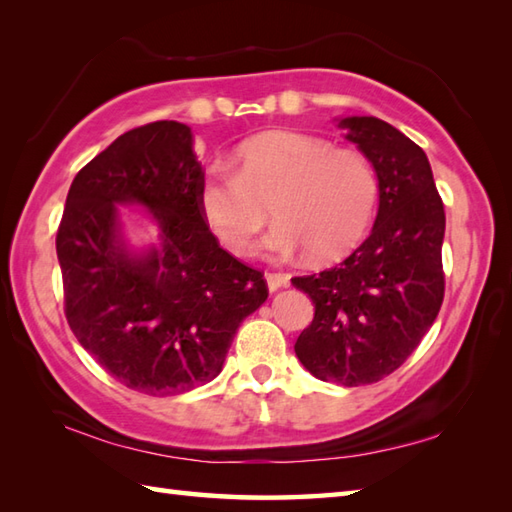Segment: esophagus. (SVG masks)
<instances>
[{
	"label": "esophagus",
	"mask_w": 512,
	"mask_h": 512,
	"mask_svg": "<svg viewBox=\"0 0 512 512\" xmlns=\"http://www.w3.org/2000/svg\"><path fill=\"white\" fill-rule=\"evenodd\" d=\"M266 284L270 292H277L279 288H288L290 286V275L284 273H266Z\"/></svg>",
	"instance_id": "34e87169"
}]
</instances>
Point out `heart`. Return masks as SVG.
Wrapping results in <instances>:
<instances>
[{
	"instance_id": "b5f03b06",
	"label": "heart",
	"mask_w": 512,
	"mask_h": 512,
	"mask_svg": "<svg viewBox=\"0 0 512 512\" xmlns=\"http://www.w3.org/2000/svg\"><path fill=\"white\" fill-rule=\"evenodd\" d=\"M378 204V178L361 151L334 149L310 134L262 132L235 149V171L206 169L198 211L231 253H248L273 213L266 248L279 257L308 250L317 264L336 262L363 242Z\"/></svg>"
}]
</instances>
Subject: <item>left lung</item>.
I'll list each match as a JSON object with an SVG mask.
<instances>
[{
  "label": "left lung",
  "mask_w": 512,
  "mask_h": 512,
  "mask_svg": "<svg viewBox=\"0 0 512 512\" xmlns=\"http://www.w3.org/2000/svg\"><path fill=\"white\" fill-rule=\"evenodd\" d=\"M336 123L372 162L378 213L372 233L345 262L292 279L314 303L295 352L314 378L358 387L405 363L438 317L444 206L429 158L411 138L376 116Z\"/></svg>",
  "instance_id": "8db88e82"
}]
</instances>
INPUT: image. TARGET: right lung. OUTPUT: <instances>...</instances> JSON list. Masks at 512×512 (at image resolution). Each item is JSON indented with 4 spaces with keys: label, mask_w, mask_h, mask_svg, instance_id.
<instances>
[{
    "label": "right lung",
    "mask_w": 512,
    "mask_h": 512,
    "mask_svg": "<svg viewBox=\"0 0 512 512\" xmlns=\"http://www.w3.org/2000/svg\"><path fill=\"white\" fill-rule=\"evenodd\" d=\"M202 178L191 127L156 121L90 160L65 200L57 233L65 317L96 363L149 396L211 383L239 325L268 299L262 273L206 228ZM121 205L148 211L156 243L131 244Z\"/></svg>",
    "instance_id": "right-lung-1"
}]
</instances>
